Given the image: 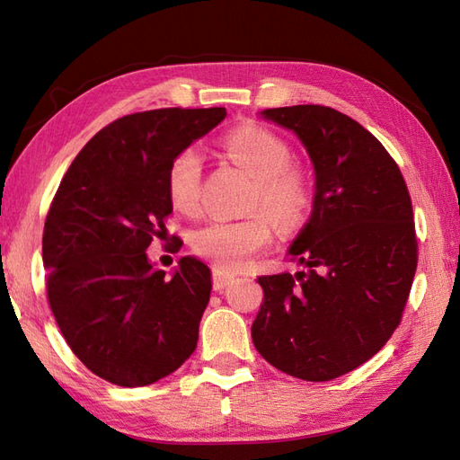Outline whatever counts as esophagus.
Here are the masks:
<instances>
[{"label":"esophagus","instance_id":"1","mask_svg":"<svg viewBox=\"0 0 460 460\" xmlns=\"http://www.w3.org/2000/svg\"><path fill=\"white\" fill-rule=\"evenodd\" d=\"M232 281H234V275L232 273L224 271V269H220V267L212 269V285H215V290L226 288Z\"/></svg>","mask_w":460,"mask_h":460}]
</instances>
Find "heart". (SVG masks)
Listing matches in <instances>:
<instances>
[{"instance_id":"b5f03b06","label":"heart","mask_w":460,"mask_h":460,"mask_svg":"<svg viewBox=\"0 0 460 460\" xmlns=\"http://www.w3.org/2000/svg\"><path fill=\"white\" fill-rule=\"evenodd\" d=\"M224 150L245 167L257 183V205H263L285 228L306 220L312 207L310 181L302 167L288 164V144L260 125H242L224 137ZM203 158L195 148L179 152L167 170V195L175 210L199 207ZM273 218L265 212L243 220H210L193 232V250L224 269H238L271 243Z\"/></svg>"}]
</instances>
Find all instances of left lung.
Here are the masks:
<instances>
[{"label":"left lung","instance_id":"obj_1","mask_svg":"<svg viewBox=\"0 0 460 460\" xmlns=\"http://www.w3.org/2000/svg\"><path fill=\"white\" fill-rule=\"evenodd\" d=\"M261 117L306 148L314 200L288 248L305 269L257 279L252 340L279 371L323 383L371 359L398 328L418 267L411 200L385 146L340 111L295 105Z\"/></svg>","mask_w":460,"mask_h":460}]
</instances>
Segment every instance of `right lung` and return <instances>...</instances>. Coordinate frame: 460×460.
Segmentation results:
<instances>
[{"label": "right lung", "mask_w": 460, "mask_h": 460, "mask_svg": "<svg viewBox=\"0 0 460 460\" xmlns=\"http://www.w3.org/2000/svg\"><path fill=\"white\" fill-rule=\"evenodd\" d=\"M224 117V107H173L117 119L75 155L50 205L42 263L52 314L77 359L117 386H148L197 347L210 269L187 255L167 277L146 250L167 240L172 160Z\"/></svg>", "instance_id": "right-lung-1"}]
</instances>
